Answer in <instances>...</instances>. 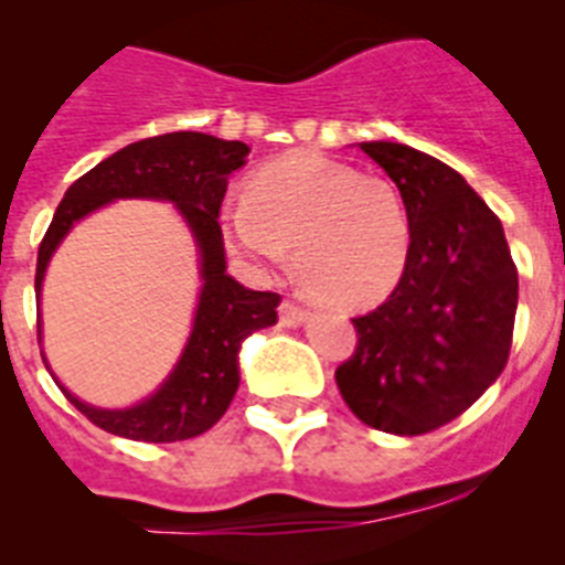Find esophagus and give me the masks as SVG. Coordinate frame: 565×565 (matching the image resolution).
<instances>
[{"label":"esophagus","mask_w":565,"mask_h":565,"mask_svg":"<svg viewBox=\"0 0 565 565\" xmlns=\"http://www.w3.org/2000/svg\"><path fill=\"white\" fill-rule=\"evenodd\" d=\"M308 317H311L308 308H302L299 302H294V299H282V306H279V322H282V326L297 328L302 326Z\"/></svg>","instance_id":"esophagus-1"}]
</instances>
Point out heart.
Listing matches in <instances>:
<instances>
[{
  "label": "heart",
  "instance_id": "b5f03b06",
  "mask_svg": "<svg viewBox=\"0 0 565 565\" xmlns=\"http://www.w3.org/2000/svg\"><path fill=\"white\" fill-rule=\"evenodd\" d=\"M223 237L259 266L294 252L297 282L339 311L379 306L411 259V217L382 174H362L317 152L259 169L243 201L221 214Z\"/></svg>",
  "mask_w": 565,
  "mask_h": 565
}]
</instances>
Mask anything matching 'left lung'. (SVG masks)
I'll use <instances>...</instances> for the list:
<instances>
[{"mask_svg":"<svg viewBox=\"0 0 565 565\" xmlns=\"http://www.w3.org/2000/svg\"><path fill=\"white\" fill-rule=\"evenodd\" d=\"M359 149L402 192L411 259L391 297L353 319L356 351L337 384L367 427L422 436L461 416L507 367L518 268L501 221L456 169L407 143Z\"/></svg>","mask_w":565,"mask_h":565,"instance_id":"left-lung-1","label":"left lung"}]
</instances>
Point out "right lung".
Instances as JSON below:
<instances>
[{
	"label": "right lung",
	"instance_id": "add662e5",
	"mask_svg": "<svg viewBox=\"0 0 565 565\" xmlns=\"http://www.w3.org/2000/svg\"><path fill=\"white\" fill-rule=\"evenodd\" d=\"M246 154L248 147L243 141H223L206 132H167L143 138L82 174L64 192V201L53 214V223L39 246V297L50 257L70 228L96 209L124 198L174 203L201 254L203 286L194 308L192 333L172 373L152 396L124 411H104L82 402L58 384L67 402L76 404V411L113 436L169 444L206 433L212 424L221 422L237 393V353L243 339L277 322L279 294L252 291L226 274V248L217 214L228 174L246 163Z\"/></svg>",
	"mask_w": 565,
	"mask_h": 565
}]
</instances>
